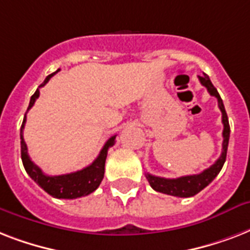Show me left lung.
<instances>
[{
  "label": "left lung",
  "instance_id": "left-lung-1",
  "mask_svg": "<svg viewBox=\"0 0 250 250\" xmlns=\"http://www.w3.org/2000/svg\"><path fill=\"white\" fill-rule=\"evenodd\" d=\"M198 80L208 89L210 96L217 97L218 107L222 111V123H223V144H222L223 148H222V154L215 161V164L211 165L209 168L202 171L201 174L187 175V176H180V178L176 179L160 178V176L146 174V179H148L150 187L154 190H157V192H161V193L176 196V197H192V196L197 194L200 190H202L205 187H208L210 183L213 182L226 162V156H227V148H229V117H227V113H226L225 105H223L221 96L218 93L217 88L210 82L209 76L204 74V76H198Z\"/></svg>",
  "mask_w": 250,
  "mask_h": 250
}]
</instances>
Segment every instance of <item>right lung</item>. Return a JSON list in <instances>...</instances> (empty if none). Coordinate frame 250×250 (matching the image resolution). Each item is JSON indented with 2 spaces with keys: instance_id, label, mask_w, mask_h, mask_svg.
Segmentation results:
<instances>
[{
  "instance_id": "obj_1",
  "label": "right lung",
  "mask_w": 250,
  "mask_h": 250,
  "mask_svg": "<svg viewBox=\"0 0 250 250\" xmlns=\"http://www.w3.org/2000/svg\"><path fill=\"white\" fill-rule=\"evenodd\" d=\"M60 71L57 70L56 72H53L50 75L46 76V79L44 80V83L41 84L36 89V92L33 93L29 101V106L27 111L33 106L35 101H36L39 96H40V88L44 86L48 83L50 78L54 74ZM25 125V115L21 123V161H23V166H24L27 174L42 188V189L49 193L50 196L56 198H78L82 196H88L89 193L94 192L97 189L98 186L101 184L102 179H104V174H105V161L107 157V150L110 146H113L115 143V136H111L109 140L106 141L104 148L101 149V152L98 154L96 160L89 165V166L84 167L83 170L75 171L71 174L64 175H57V176H49L45 175L39 166L33 164L31 158L28 156V149L25 145V141L23 139V129H24Z\"/></svg>"
}]
</instances>
